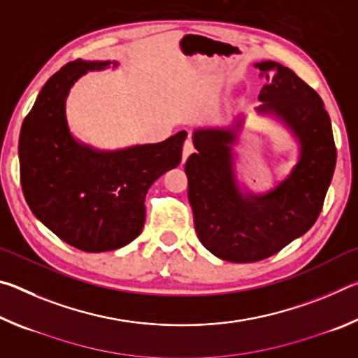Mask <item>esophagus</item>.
<instances>
[{
	"mask_svg": "<svg viewBox=\"0 0 358 358\" xmlns=\"http://www.w3.org/2000/svg\"><path fill=\"white\" fill-rule=\"evenodd\" d=\"M192 153H194V145H192L191 141H186L185 145H183V156H181L183 162H186L187 157H189Z\"/></svg>",
	"mask_w": 358,
	"mask_h": 358,
	"instance_id": "esophagus-1",
	"label": "esophagus"
}]
</instances>
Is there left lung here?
Here are the masks:
<instances>
[{
	"mask_svg": "<svg viewBox=\"0 0 358 358\" xmlns=\"http://www.w3.org/2000/svg\"><path fill=\"white\" fill-rule=\"evenodd\" d=\"M254 66L266 80L257 112L281 120L300 143L292 172L265 194L240 191L232 145L241 118L226 129L194 131L197 153L185 164L199 240L216 257L238 264L273 256L313 227L336 164L331 121L320 96L286 66L276 62Z\"/></svg>",
	"mask_w": 358,
	"mask_h": 358,
	"instance_id": "left-lung-1",
	"label": "left lung"
}]
</instances>
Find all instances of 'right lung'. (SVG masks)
<instances>
[{
    "instance_id": "1",
    "label": "right lung",
    "mask_w": 358,
    "mask_h": 358,
    "mask_svg": "<svg viewBox=\"0 0 358 358\" xmlns=\"http://www.w3.org/2000/svg\"><path fill=\"white\" fill-rule=\"evenodd\" d=\"M108 66L83 59L63 66L42 87L19 138L28 207L57 237L87 252L118 250L141 235L145 196L180 164L187 136L180 131L164 142L115 151L77 142L66 121V98L78 77Z\"/></svg>"
}]
</instances>
